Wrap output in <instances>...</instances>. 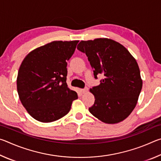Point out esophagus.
<instances>
[{
  "label": "esophagus",
  "instance_id": "34e87169",
  "mask_svg": "<svg viewBox=\"0 0 161 161\" xmlns=\"http://www.w3.org/2000/svg\"><path fill=\"white\" fill-rule=\"evenodd\" d=\"M87 91H88V87H85V88H84V89H81V92H82L83 94H85V93H86Z\"/></svg>",
  "mask_w": 161,
  "mask_h": 161
}]
</instances>
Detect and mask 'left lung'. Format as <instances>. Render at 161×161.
<instances>
[{
    "instance_id": "1",
    "label": "left lung",
    "mask_w": 161,
    "mask_h": 161,
    "mask_svg": "<svg viewBox=\"0 0 161 161\" xmlns=\"http://www.w3.org/2000/svg\"><path fill=\"white\" fill-rule=\"evenodd\" d=\"M77 49L88 57L94 78L103 76L99 85L90 89L95 101L89 112L106 124L124 121L134 109L143 85L135 58L124 46L108 38L82 40Z\"/></svg>"
}]
</instances>
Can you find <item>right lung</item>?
<instances>
[{
    "label": "right lung",
    "mask_w": 161,
    "mask_h": 161,
    "mask_svg": "<svg viewBox=\"0 0 161 161\" xmlns=\"http://www.w3.org/2000/svg\"><path fill=\"white\" fill-rule=\"evenodd\" d=\"M78 40L53 41L31 51L22 62L17 90L22 104L32 118L43 123L57 121L69 113L78 98L67 84V61Z\"/></svg>",
    "instance_id": "right-lung-1"
}]
</instances>
